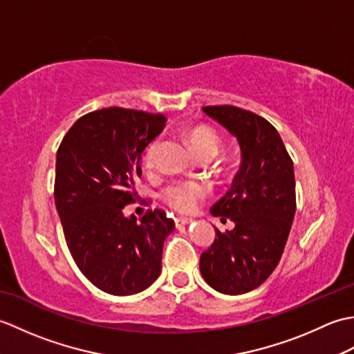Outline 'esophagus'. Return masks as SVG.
Segmentation results:
<instances>
[{
	"label": "esophagus",
	"mask_w": 354,
	"mask_h": 354,
	"mask_svg": "<svg viewBox=\"0 0 354 354\" xmlns=\"http://www.w3.org/2000/svg\"><path fill=\"white\" fill-rule=\"evenodd\" d=\"M192 222H193V219H189V217H176V219H175V223H176L178 228L185 227V225H189Z\"/></svg>",
	"instance_id": "esophagus-1"
}]
</instances>
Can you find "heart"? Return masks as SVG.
Segmentation results:
<instances>
[{"label": "heart", "instance_id": "heart-1", "mask_svg": "<svg viewBox=\"0 0 354 354\" xmlns=\"http://www.w3.org/2000/svg\"><path fill=\"white\" fill-rule=\"evenodd\" d=\"M189 142L193 149V152L198 155V158H214L219 152V138L216 133L205 127H199L189 133ZM158 149V141H152L146 149L145 153V165L146 167H152L155 162V155ZM207 190L205 187L199 183L192 181H179L173 183L165 187L162 190V198L167 204L178 209L181 213L193 212L198 207L199 202L205 198Z\"/></svg>", "mask_w": 354, "mask_h": 354}]
</instances>
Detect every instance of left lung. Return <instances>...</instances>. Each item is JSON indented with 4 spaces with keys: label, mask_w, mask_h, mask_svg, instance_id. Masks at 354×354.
Segmentation results:
<instances>
[{
    "label": "left lung",
    "mask_w": 354,
    "mask_h": 354,
    "mask_svg": "<svg viewBox=\"0 0 354 354\" xmlns=\"http://www.w3.org/2000/svg\"><path fill=\"white\" fill-rule=\"evenodd\" d=\"M202 111L237 138L242 164L231 189L209 209L236 227L214 228L199 268L214 290L240 295L265 283L281 259L297 208L293 162L280 133L263 117L230 104Z\"/></svg>",
    "instance_id": "obj_1"
}]
</instances>
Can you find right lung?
I'll use <instances>...</instances> for the list:
<instances>
[{
    "mask_svg": "<svg viewBox=\"0 0 354 354\" xmlns=\"http://www.w3.org/2000/svg\"><path fill=\"white\" fill-rule=\"evenodd\" d=\"M165 122L161 114L104 108L80 117L57 149L55 201L66 245L82 274L111 295H133L161 274L175 222L162 209L140 221L123 209L137 198L141 155Z\"/></svg>",
    "mask_w": 354,
    "mask_h": 354,
    "instance_id": "1",
    "label": "right lung"
}]
</instances>
